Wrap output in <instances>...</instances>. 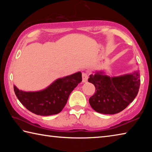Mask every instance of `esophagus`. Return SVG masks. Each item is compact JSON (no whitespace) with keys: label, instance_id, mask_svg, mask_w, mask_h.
<instances>
[{"label":"esophagus","instance_id":"34e87169","mask_svg":"<svg viewBox=\"0 0 152 152\" xmlns=\"http://www.w3.org/2000/svg\"><path fill=\"white\" fill-rule=\"evenodd\" d=\"M82 82H86L88 80V75L86 72H82Z\"/></svg>","mask_w":152,"mask_h":152}]
</instances>
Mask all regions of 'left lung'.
<instances>
[{
    "instance_id": "8db88e82",
    "label": "left lung",
    "mask_w": 152,
    "mask_h": 152,
    "mask_svg": "<svg viewBox=\"0 0 152 152\" xmlns=\"http://www.w3.org/2000/svg\"><path fill=\"white\" fill-rule=\"evenodd\" d=\"M88 82L96 91L89 99L95 111L102 114H116L124 110L137 96L140 86L139 70L119 76L110 77L104 71H95Z\"/></svg>"
}]
</instances>
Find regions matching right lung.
<instances>
[{
  "instance_id": "add662e5",
  "label": "right lung",
  "mask_w": 152,
  "mask_h": 152,
  "mask_svg": "<svg viewBox=\"0 0 152 152\" xmlns=\"http://www.w3.org/2000/svg\"><path fill=\"white\" fill-rule=\"evenodd\" d=\"M82 82L80 72L53 82L45 89L26 92L14 85L17 99L29 111L42 116H49L60 113L65 107L72 91Z\"/></svg>"
}]
</instances>
